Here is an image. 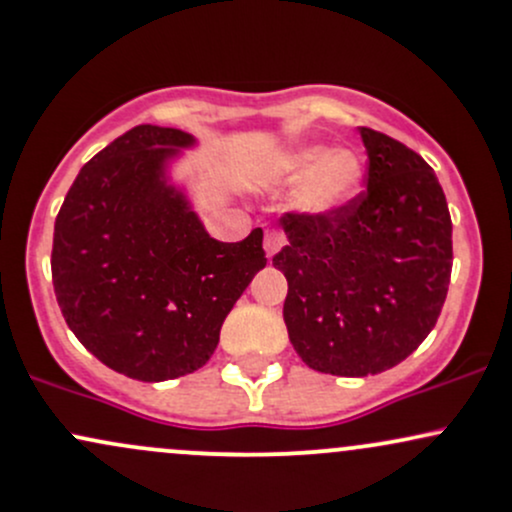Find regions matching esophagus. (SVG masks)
I'll return each instance as SVG.
<instances>
[{
	"label": "esophagus",
	"instance_id": "obj_1",
	"mask_svg": "<svg viewBox=\"0 0 512 512\" xmlns=\"http://www.w3.org/2000/svg\"><path fill=\"white\" fill-rule=\"evenodd\" d=\"M285 244V236L278 232V229H268L266 236H263V249H266V256L273 258L278 254L280 249H283Z\"/></svg>",
	"mask_w": 512,
	"mask_h": 512
}]
</instances>
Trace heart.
<instances>
[{
	"instance_id": "b5f03b06",
	"label": "heart",
	"mask_w": 512,
	"mask_h": 512,
	"mask_svg": "<svg viewBox=\"0 0 512 512\" xmlns=\"http://www.w3.org/2000/svg\"><path fill=\"white\" fill-rule=\"evenodd\" d=\"M273 170L283 183H300L295 207L310 217L339 214L361 195L366 178L364 158L351 148L329 151L322 144L298 146L276 158Z\"/></svg>"
}]
</instances>
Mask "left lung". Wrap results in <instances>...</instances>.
<instances>
[{"instance_id": "left-lung-1", "label": "left lung", "mask_w": 512, "mask_h": 512, "mask_svg": "<svg viewBox=\"0 0 512 512\" xmlns=\"http://www.w3.org/2000/svg\"><path fill=\"white\" fill-rule=\"evenodd\" d=\"M368 185L332 217L288 212L273 266L288 280L283 320L307 366L361 378L408 359L437 324L452 276V217L412 148L359 126Z\"/></svg>"}]
</instances>
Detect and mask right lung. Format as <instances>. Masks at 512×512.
I'll list each match as a JSON object with an SVG mask.
<instances>
[{
  "label": "right lung",
  "mask_w": 512,
  "mask_h": 512,
  "mask_svg": "<svg viewBox=\"0 0 512 512\" xmlns=\"http://www.w3.org/2000/svg\"><path fill=\"white\" fill-rule=\"evenodd\" d=\"M195 136L141 124L85 163L53 229V288L65 322L104 366L136 381L188 376L266 266L263 232L207 234L170 163Z\"/></svg>",
  "instance_id": "obj_1"
}]
</instances>
